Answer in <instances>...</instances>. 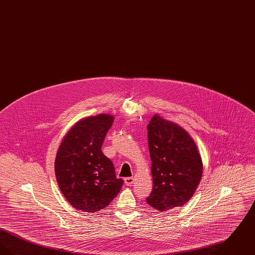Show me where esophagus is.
Instances as JSON below:
<instances>
[{
	"label": "esophagus",
	"mask_w": 255,
	"mask_h": 255,
	"mask_svg": "<svg viewBox=\"0 0 255 255\" xmlns=\"http://www.w3.org/2000/svg\"><path fill=\"white\" fill-rule=\"evenodd\" d=\"M124 182H125V184H126V185H131V184H132V183L133 182V177L125 178V179H124Z\"/></svg>",
	"instance_id": "obj_1"
}]
</instances>
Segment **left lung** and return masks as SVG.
<instances>
[{"mask_svg":"<svg viewBox=\"0 0 255 255\" xmlns=\"http://www.w3.org/2000/svg\"><path fill=\"white\" fill-rule=\"evenodd\" d=\"M147 130L153 189L146 201L159 211L183 206L194 194L203 175L194 139L180 125L158 114Z\"/></svg>","mask_w":255,"mask_h":255,"instance_id":"8db88e82","label":"left lung"}]
</instances>
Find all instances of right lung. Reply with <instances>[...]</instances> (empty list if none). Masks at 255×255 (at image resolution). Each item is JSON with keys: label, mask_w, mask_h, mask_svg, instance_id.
<instances>
[{"label": "right lung", "mask_w": 255, "mask_h": 255, "mask_svg": "<svg viewBox=\"0 0 255 255\" xmlns=\"http://www.w3.org/2000/svg\"><path fill=\"white\" fill-rule=\"evenodd\" d=\"M114 116L99 114L76 122L65 134L54 161L55 177L63 196L77 210L103 209L123 185L113 162L101 151Z\"/></svg>", "instance_id": "right-lung-1"}]
</instances>
